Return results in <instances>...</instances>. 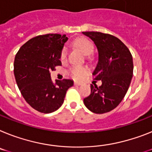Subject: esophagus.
<instances>
[{
  "label": "esophagus",
  "mask_w": 152,
  "mask_h": 152,
  "mask_svg": "<svg viewBox=\"0 0 152 152\" xmlns=\"http://www.w3.org/2000/svg\"><path fill=\"white\" fill-rule=\"evenodd\" d=\"M74 85H75V86H80V85H82V83L79 82H75L74 83Z\"/></svg>",
  "instance_id": "34e87169"
}]
</instances>
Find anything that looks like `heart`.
<instances>
[{
    "mask_svg": "<svg viewBox=\"0 0 152 152\" xmlns=\"http://www.w3.org/2000/svg\"><path fill=\"white\" fill-rule=\"evenodd\" d=\"M74 46L79 48L85 56H89L94 51V45L86 38H79L76 39L73 42ZM67 56V49L64 48L61 52L60 59L62 61L66 60ZM89 70L84 66H76L70 69V74L73 79L77 80H81L84 79L88 74Z\"/></svg>",
    "mask_w": 152,
    "mask_h": 152,
    "instance_id": "1",
    "label": "heart"
}]
</instances>
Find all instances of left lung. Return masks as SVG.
Returning a JSON list of instances; mask_svg holds the SVG:
<instances>
[{
    "mask_svg": "<svg viewBox=\"0 0 152 152\" xmlns=\"http://www.w3.org/2000/svg\"><path fill=\"white\" fill-rule=\"evenodd\" d=\"M98 51V62L93 75L102 81L98 87L90 85L91 94L83 103L95 113L110 112L119 105L133 76V58L129 49L117 37L97 31H86Z\"/></svg>",
    "mask_w": 152,
    "mask_h": 152,
    "instance_id": "left-lung-1",
    "label": "left lung"
}]
</instances>
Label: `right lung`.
I'll return each instance as SVG.
<instances>
[{
  "mask_svg": "<svg viewBox=\"0 0 152 152\" xmlns=\"http://www.w3.org/2000/svg\"><path fill=\"white\" fill-rule=\"evenodd\" d=\"M68 38L66 35L47 34L28 41L15 56L14 73L25 101L44 113L54 112L64 102L73 80L51 79L49 71L61 66L60 54Z\"/></svg>",
  "mask_w": 152,
  "mask_h": 152,
  "instance_id": "add662e5",
  "label": "right lung"
}]
</instances>
